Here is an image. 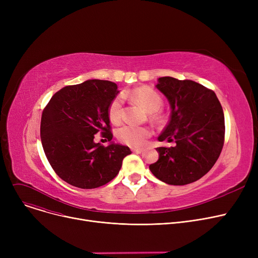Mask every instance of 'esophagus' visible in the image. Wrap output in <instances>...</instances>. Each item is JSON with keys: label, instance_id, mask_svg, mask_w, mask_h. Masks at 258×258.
<instances>
[{"label": "esophagus", "instance_id": "esophagus-1", "mask_svg": "<svg viewBox=\"0 0 258 258\" xmlns=\"http://www.w3.org/2000/svg\"><path fill=\"white\" fill-rule=\"evenodd\" d=\"M132 151H133L134 153H137V154H141V153H143V150H142V148H132Z\"/></svg>", "mask_w": 258, "mask_h": 258}]
</instances>
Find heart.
<instances>
[{
	"label": "heart",
	"mask_w": 258,
	"mask_h": 258,
	"mask_svg": "<svg viewBox=\"0 0 258 258\" xmlns=\"http://www.w3.org/2000/svg\"><path fill=\"white\" fill-rule=\"evenodd\" d=\"M130 96L140 103L147 112L151 113V116L154 119L159 118L158 111L162 106V98L160 94L150 88V87H140L132 91ZM108 117L113 123H118L122 118V97H115L108 106ZM152 131L147 126H139L134 124H125L121 126L117 131V138L120 142L126 144L128 146L138 147L142 146L146 139L150 138Z\"/></svg>",
	"instance_id": "heart-1"
}]
</instances>
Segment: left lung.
I'll use <instances>...</instances> for the list:
<instances>
[{
    "instance_id": "8db88e82",
    "label": "left lung",
    "mask_w": 258,
    "mask_h": 258,
    "mask_svg": "<svg viewBox=\"0 0 258 258\" xmlns=\"http://www.w3.org/2000/svg\"><path fill=\"white\" fill-rule=\"evenodd\" d=\"M156 88L169 101L171 114L159 141L175 142L158 147L159 160L150 165L156 178L169 185L198 181L215 164L225 140L223 107L215 93L192 80L165 76Z\"/></svg>"
}]
</instances>
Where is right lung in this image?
Returning a JSON list of instances; mask_svg holds the SVG:
<instances>
[{
  "label": "right lung",
  "mask_w": 258,
  "mask_h": 258,
  "mask_svg": "<svg viewBox=\"0 0 258 258\" xmlns=\"http://www.w3.org/2000/svg\"><path fill=\"white\" fill-rule=\"evenodd\" d=\"M119 93L115 83L90 79L53 95L43 111L40 140L53 170L72 186L92 189L118 174L127 146L95 143V134L111 141L108 106Z\"/></svg>",
  "instance_id": "obj_1"
}]
</instances>
